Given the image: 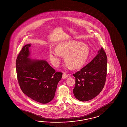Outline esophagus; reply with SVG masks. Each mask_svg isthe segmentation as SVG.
Instances as JSON below:
<instances>
[{
    "label": "esophagus",
    "instance_id": "1",
    "mask_svg": "<svg viewBox=\"0 0 127 127\" xmlns=\"http://www.w3.org/2000/svg\"><path fill=\"white\" fill-rule=\"evenodd\" d=\"M69 76L65 73V72H63V75H62V79H66Z\"/></svg>",
    "mask_w": 127,
    "mask_h": 127
}]
</instances>
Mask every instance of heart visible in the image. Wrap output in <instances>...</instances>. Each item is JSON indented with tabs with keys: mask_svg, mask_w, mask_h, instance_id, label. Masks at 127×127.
<instances>
[{
	"mask_svg": "<svg viewBox=\"0 0 127 127\" xmlns=\"http://www.w3.org/2000/svg\"><path fill=\"white\" fill-rule=\"evenodd\" d=\"M90 50L87 45L76 41L61 43L57 48L49 51V56L52 63L55 66L59 65L62 55H65L66 65L72 69L81 67L86 63L89 55Z\"/></svg>",
	"mask_w": 127,
	"mask_h": 127,
	"instance_id": "1",
	"label": "heart"
}]
</instances>
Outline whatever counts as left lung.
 Segmentation results:
<instances>
[{
	"label": "left lung",
	"mask_w": 127,
	"mask_h": 127,
	"mask_svg": "<svg viewBox=\"0 0 127 127\" xmlns=\"http://www.w3.org/2000/svg\"><path fill=\"white\" fill-rule=\"evenodd\" d=\"M107 64L106 54L101 48L89 63L73 74L76 82L73 93L77 99L87 101L99 94L106 81Z\"/></svg>",
	"instance_id": "left-lung-1"
}]
</instances>
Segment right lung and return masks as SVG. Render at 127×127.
Masks as SVG:
<instances>
[{"mask_svg": "<svg viewBox=\"0 0 127 127\" xmlns=\"http://www.w3.org/2000/svg\"><path fill=\"white\" fill-rule=\"evenodd\" d=\"M31 44L24 46L16 62L17 80L21 89L34 101L47 103L54 98L62 73L55 70L43 60L30 58Z\"/></svg>", "mask_w": 127, "mask_h": 127, "instance_id": "right-lung-1", "label": "right lung"}]
</instances>
